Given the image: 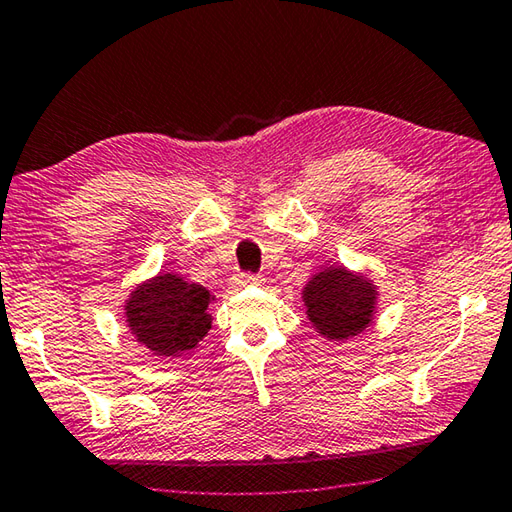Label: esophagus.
Listing matches in <instances>:
<instances>
[{"label": "esophagus", "mask_w": 512, "mask_h": 512, "mask_svg": "<svg viewBox=\"0 0 512 512\" xmlns=\"http://www.w3.org/2000/svg\"><path fill=\"white\" fill-rule=\"evenodd\" d=\"M259 282H262V277H259V275H250V273H239V275H235V284H239V286L259 284Z\"/></svg>", "instance_id": "esophagus-1"}]
</instances>
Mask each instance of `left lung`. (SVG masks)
Returning <instances> with one entry per match:
<instances>
[{"instance_id": "8db88e82", "label": "left lung", "mask_w": 512, "mask_h": 512, "mask_svg": "<svg viewBox=\"0 0 512 512\" xmlns=\"http://www.w3.org/2000/svg\"><path fill=\"white\" fill-rule=\"evenodd\" d=\"M306 318L322 338L347 342L371 327L378 288L365 273L347 266H324L302 288Z\"/></svg>"}]
</instances>
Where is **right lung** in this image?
Returning a JSON list of instances; mask_svg holds the SVG:
<instances>
[{"instance_id": "add662e5", "label": "right lung", "mask_w": 512, "mask_h": 512, "mask_svg": "<svg viewBox=\"0 0 512 512\" xmlns=\"http://www.w3.org/2000/svg\"><path fill=\"white\" fill-rule=\"evenodd\" d=\"M215 295L176 273H159L138 284L125 300V322L138 345L159 358H179L208 336Z\"/></svg>"}]
</instances>
